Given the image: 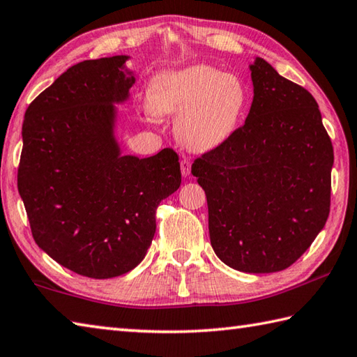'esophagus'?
<instances>
[{
    "label": "esophagus",
    "mask_w": 357,
    "mask_h": 357,
    "mask_svg": "<svg viewBox=\"0 0 357 357\" xmlns=\"http://www.w3.org/2000/svg\"><path fill=\"white\" fill-rule=\"evenodd\" d=\"M190 167L192 164L188 159L181 160V173H183V176H188V174H190Z\"/></svg>",
    "instance_id": "obj_1"
}]
</instances>
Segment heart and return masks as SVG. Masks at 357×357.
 Instances as JSON below:
<instances>
[{"instance_id":"heart-1","label":"heart","mask_w":357,"mask_h":357,"mask_svg":"<svg viewBox=\"0 0 357 357\" xmlns=\"http://www.w3.org/2000/svg\"><path fill=\"white\" fill-rule=\"evenodd\" d=\"M248 103L244 83L207 65L158 75L149 89L150 109L178 116L176 135L188 149H215L235 131Z\"/></svg>"}]
</instances>
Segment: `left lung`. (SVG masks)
<instances>
[{"label": "left lung", "instance_id": "8db88e82", "mask_svg": "<svg viewBox=\"0 0 357 357\" xmlns=\"http://www.w3.org/2000/svg\"><path fill=\"white\" fill-rule=\"evenodd\" d=\"M254 100L243 127L195 159L211 244L222 263L249 274L289 268L330 215L331 139L310 91L266 60L250 65Z\"/></svg>", "mask_w": 357, "mask_h": 357}]
</instances>
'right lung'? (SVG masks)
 <instances>
[{"label":"right lung","instance_id":"1","mask_svg":"<svg viewBox=\"0 0 357 357\" xmlns=\"http://www.w3.org/2000/svg\"><path fill=\"white\" fill-rule=\"evenodd\" d=\"M128 55L85 60L26 109L18 192L32 236L61 266L89 278L135 269L156 232V208L181 185L172 149L122 156L114 103L128 99Z\"/></svg>","mask_w":357,"mask_h":357}]
</instances>
